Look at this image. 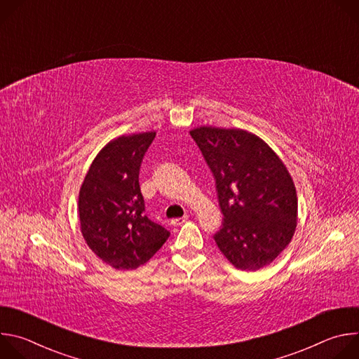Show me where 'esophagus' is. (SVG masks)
I'll return each mask as SVG.
<instances>
[{
  "label": "esophagus",
  "mask_w": 359,
  "mask_h": 359,
  "mask_svg": "<svg viewBox=\"0 0 359 359\" xmlns=\"http://www.w3.org/2000/svg\"><path fill=\"white\" fill-rule=\"evenodd\" d=\"M184 222H187V216H183V217H179V219H173V220L170 222V224H172V226H180V224H183Z\"/></svg>",
  "instance_id": "1"
}]
</instances>
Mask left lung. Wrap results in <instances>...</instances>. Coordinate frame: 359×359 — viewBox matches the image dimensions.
<instances>
[{
	"label": "left lung",
	"mask_w": 359,
	"mask_h": 359,
	"mask_svg": "<svg viewBox=\"0 0 359 359\" xmlns=\"http://www.w3.org/2000/svg\"><path fill=\"white\" fill-rule=\"evenodd\" d=\"M215 180L224 216L215 240L240 270L270 264L297 227L292 179L273 149L250 132L201 126L190 132Z\"/></svg>",
	"instance_id": "8db88e82"
}]
</instances>
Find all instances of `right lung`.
Instances as JSON below:
<instances>
[{
  "mask_svg": "<svg viewBox=\"0 0 359 359\" xmlns=\"http://www.w3.org/2000/svg\"><path fill=\"white\" fill-rule=\"evenodd\" d=\"M155 132L121 136L92 162L79 191V220L89 248L118 270L149 262L170 233L144 213L139 170Z\"/></svg>",
  "mask_w": 359,
  "mask_h": 359,
  "instance_id": "right-lung-1",
  "label": "right lung"
}]
</instances>
